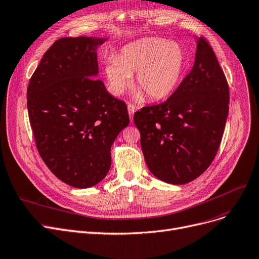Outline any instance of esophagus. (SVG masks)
<instances>
[{
    "label": "esophagus",
    "mask_w": 259,
    "mask_h": 259,
    "mask_svg": "<svg viewBox=\"0 0 259 259\" xmlns=\"http://www.w3.org/2000/svg\"><path fill=\"white\" fill-rule=\"evenodd\" d=\"M134 112H136V106H134V105H131V104H128V113H129V117H130V119H132V118H133Z\"/></svg>",
    "instance_id": "34e87169"
}]
</instances>
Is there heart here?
<instances>
[{"label": "heart", "mask_w": 259, "mask_h": 259, "mask_svg": "<svg viewBox=\"0 0 259 259\" xmlns=\"http://www.w3.org/2000/svg\"><path fill=\"white\" fill-rule=\"evenodd\" d=\"M185 64V53L179 44L162 38H145L127 44L116 57L109 58L105 76L110 92L119 96L137 73L134 98L142 100L147 95L151 100H161L175 92Z\"/></svg>", "instance_id": "1"}]
</instances>
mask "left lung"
<instances>
[{"label":"left lung","instance_id":"obj_1","mask_svg":"<svg viewBox=\"0 0 259 259\" xmlns=\"http://www.w3.org/2000/svg\"><path fill=\"white\" fill-rule=\"evenodd\" d=\"M195 63L166 102L144 107L133 120L151 174L181 185L215 159L229 114V84L211 47L198 38Z\"/></svg>","mask_w":259,"mask_h":259}]
</instances>
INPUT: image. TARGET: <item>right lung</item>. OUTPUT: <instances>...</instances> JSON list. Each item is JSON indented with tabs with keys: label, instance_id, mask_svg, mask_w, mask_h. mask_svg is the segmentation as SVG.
I'll use <instances>...</instances> for the list:
<instances>
[{
	"label": "right lung",
	"instance_id": "obj_1",
	"mask_svg": "<svg viewBox=\"0 0 259 259\" xmlns=\"http://www.w3.org/2000/svg\"><path fill=\"white\" fill-rule=\"evenodd\" d=\"M107 39L61 38L43 55L27 87L37 149L49 169L76 188L96 185L111 166V146L129 125L126 104L99 79L97 48Z\"/></svg>",
	"mask_w": 259,
	"mask_h": 259
}]
</instances>
